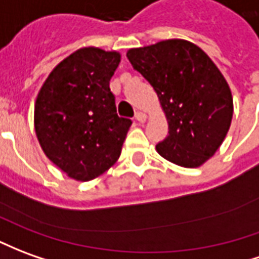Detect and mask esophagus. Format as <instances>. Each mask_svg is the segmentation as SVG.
Wrapping results in <instances>:
<instances>
[{"label":"esophagus","instance_id":"1","mask_svg":"<svg viewBox=\"0 0 259 259\" xmlns=\"http://www.w3.org/2000/svg\"><path fill=\"white\" fill-rule=\"evenodd\" d=\"M135 117L139 123H144V122L147 120V115H146V113H143V112H137Z\"/></svg>","mask_w":259,"mask_h":259}]
</instances>
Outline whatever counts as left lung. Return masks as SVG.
<instances>
[{
    "mask_svg": "<svg viewBox=\"0 0 259 259\" xmlns=\"http://www.w3.org/2000/svg\"><path fill=\"white\" fill-rule=\"evenodd\" d=\"M126 56L154 88L167 116L158 154L181 167H200L230 129L233 97L223 74L202 49L182 39L130 49Z\"/></svg>",
    "mask_w": 259,
    "mask_h": 259,
    "instance_id": "1",
    "label": "left lung"
}]
</instances>
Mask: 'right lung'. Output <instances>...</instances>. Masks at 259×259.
I'll return each instance as SVG.
<instances>
[{
	"label": "right lung",
	"mask_w": 259,
	"mask_h": 259,
	"mask_svg": "<svg viewBox=\"0 0 259 259\" xmlns=\"http://www.w3.org/2000/svg\"><path fill=\"white\" fill-rule=\"evenodd\" d=\"M120 54L79 49L54 67L37 94L35 130L45 154L77 181L116 162L132 120L119 117L109 81Z\"/></svg>",
	"instance_id": "obj_1"
}]
</instances>
